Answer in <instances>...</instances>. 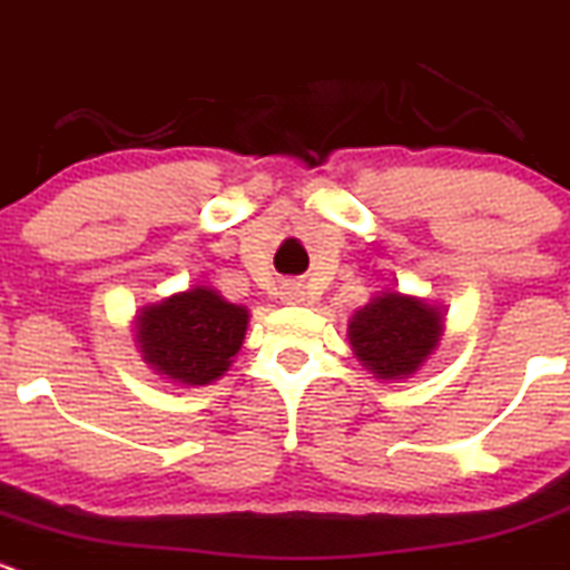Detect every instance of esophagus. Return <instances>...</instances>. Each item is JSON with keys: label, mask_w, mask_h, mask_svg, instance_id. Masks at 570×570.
<instances>
[{"label": "esophagus", "mask_w": 570, "mask_h": 570, "mask_svg": "<svg viewBox=\"0 0 570 570\" xmlns=\"http://www.w3.org/2000/svg\"><path fill=\"white\" fill-rule=\"evenodd\" d=\"M282 299L291 302V305H296V302H305V291H302L299 285H288V288L282 291Z\"/></svg>", "instance_id": "esophagus-1"}]
</instances>
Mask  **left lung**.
Masks as SVG:
<instances>
[{"label": "left lung", "instance_id": "1", "mask_svg": "<svg viewBox=\"0 0 570 570\" xmlns=\"http://www.w3.org/2000/svg\"><path fill=\"white\" fill-rule=\"evenodd\" d=\"M442 335V313L416 296L392 291L355 311L350 344L357 361L375 377L400 381L414 375Z\"/></svg>", "mask_w": 570, "mask_h": 570}]
</instances>
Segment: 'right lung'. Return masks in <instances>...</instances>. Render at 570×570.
<instances>
[{"label": "right lung", "mask_w": 570, "mask_h": 570, "mask_svg": "<svg viewBox=\"0 0 570 570\" xmlns=\"http://www.w3.org/2000/svg\"><path fill=\"white\" fill-rule=\"evenodd\" d=\"M248 311L218 291L189 288L137 316V344L145 363L184 386H207L232 366L246 338Z\"/></svg>", "instance_id": "obj_1"}]
</instances>
